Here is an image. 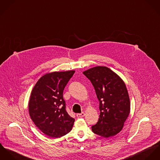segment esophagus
Segmentation results:
<instances>
[{
	"mask_svg": "<svg viewBox=\"0 0 160 160\" xmlns=\"http://www.w3.org/2000/svg\"><path fill=\"white\" fill-rule=\"evenodd\" d=\"M85 114L84 112H82V113H77V117L78 118H82V117H85Z\"/></svg>",
	"mask_w": 160,
	"mask_h": 160,
	"instance_id": "esophagus-1",
	"label": "esophagus"
}]
</instances>
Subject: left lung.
<instances>
[{"label":"left lung","instance_id":"8db88e82","mask_svg":"<svg viewBox=\"0 0 160 160\" xmlns=\"http://www.w3.org/2000/svg\"><path fill=\"white\" fill-rule=\"evenodd\" d=\"M83 73L95 89L99 101L100 115L92 132L108 138L122 129L130 112V101L124 82L114 72L104 66L89 69Z\"/></svg>","mask_w":160,"mask_h":160}]
</instances>
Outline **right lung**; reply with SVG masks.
<instances>
[{"mask_svg":"<svg viewBox=\"0 0 160 160\" xmlns=\"http://www.w3.org/2000/svg\"><path fill=\"white\" fill-rule=\"evenodd\" d=\"M75 71L54 72L42 77L31 92L29 112L36 126L52 138L71 131L75 119L66 111L63 91Z\"/></svg>","mask_w":160,"mask_h":160,"instance_id":"right-lung-1","label":"right lung"}]
</instances>
